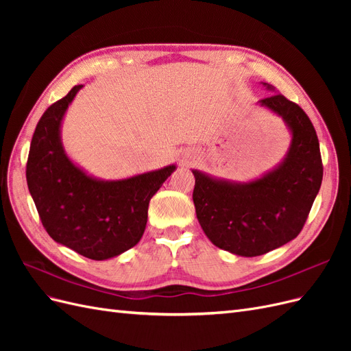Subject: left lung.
Segmentation results:
<instances>
[{"label": "left lung", "instance_id": "1", "mask_svg": "<svg viewBox=\"0 0 351 351\" xmlns=\"http://www.w3.org/2000/svg\"><path fill=\"white\" fill-rule=\"evenodd\" d=\"M262 84L274 90L271 84ZM258 104L281 117L291 134L282 161L246 183L192 169L202 230L217 247L244 258L261 256L299 236L324 176L319 141L299 105L280 93Z\"/></svg>", "mask_w": 351, "mask_h": 351}]
</instances>
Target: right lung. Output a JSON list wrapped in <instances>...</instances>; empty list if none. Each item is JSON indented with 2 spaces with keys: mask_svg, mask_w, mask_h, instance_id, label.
<instances>
[{
  "mask_svg": "<svg viewBox=\"0 0 351 351\" xmlns=\"http://www.w3.org/2000/svg\"><path fill=\"white\" fill-rule=\"evenodd\" d=\"M82 88L74 86L40 117L32 137L26 180L51 239L84 258L105 261L139 243L149 200L177 167L101 180L74 164L61 142V124Z\"/></svg>",
  "mask_w": 351,
  "mask_h": 351,
  "instance_id": "1",
  "label": "right lung"
}]
</instances>
